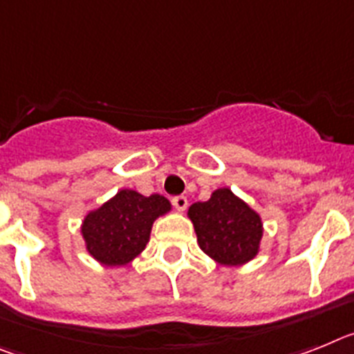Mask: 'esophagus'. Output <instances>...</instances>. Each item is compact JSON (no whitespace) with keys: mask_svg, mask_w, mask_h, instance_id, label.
<instances>
[{"mask_svg":"<svg viewBox=\"0 0 354 354\" xmlns=\"http://www.w3.org/2000/svg\"><path fill=\"white\" fill-rule=\"evenodd\" d=\"M171 201H173L174 208H176V210H180V212L185 210L187 205H189V201H187L185 196H174V198L171 199Z\"/></svg>","mask_w":354,"mask_h":354,"instance_id":"esophagus-1","label":"esophagus"}]
</instances>
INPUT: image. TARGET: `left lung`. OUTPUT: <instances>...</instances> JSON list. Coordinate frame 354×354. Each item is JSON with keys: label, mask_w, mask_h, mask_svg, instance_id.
Segmentation results:
<instances>
[{"label": "left lung", "mask_w": 354, "mask_h": 354, "mask_svg": "<svg viewBox=\"0 0 354 354\" xmlns=\"http://www.w3.org/2000/svg\"><path fill=\"white\" fill-rule=\"evenodd\" d=\"M198 244L223 266H242L258 254L263 226L260 215L230 189H217L210 199L189 208Z\"/></svg>", "instance_id": "8db88e82"}]
</instances>
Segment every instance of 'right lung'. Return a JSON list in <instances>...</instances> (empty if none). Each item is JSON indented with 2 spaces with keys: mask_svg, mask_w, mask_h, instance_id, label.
<instances>
[{
  "mask_svg": "<svg viewBox=\"0 0 354 354\" xmlns=\"http://www.w3.org/2000/svg\"><path fill=\"white\" fill-rule=\"evenodd\" d=\"M171 203L164 196H142L137 190L122 189L88 212L82 224V235L92 258L103 266L130 263L149 242L156 217L167 214Z\"/></svg>",
  "mask_w": 354,
  "mask_h": 354,
  "instance_id": "obj_1",
  "label": "right lung"
}]
</instances>
